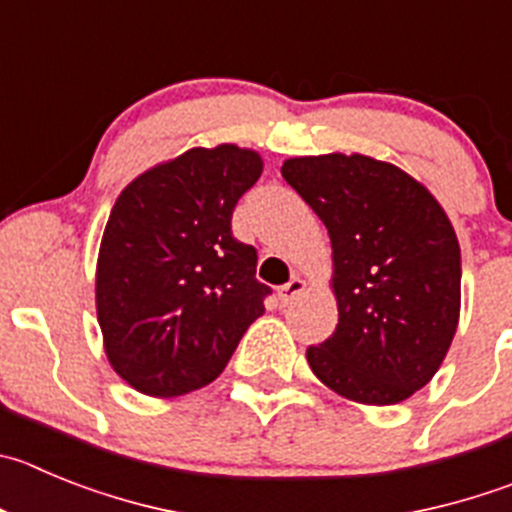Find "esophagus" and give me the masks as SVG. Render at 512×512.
Instances as JSON below:
<instances>
[{
	"label": "esophagus",
	"instance_id": "obj_1",
	"mask_svg": "<svg viewBox=\"0 0 512 512\" xmlns=\"http://www.w3.org/2000/svg\"><path fill=\"white\" fill-rule=\"evenodd\" d=\"M305 290H308V283H305L303 278H293V280H290V283H285L283 288L278 290V298H280V303H283V305L293 303V300L298 298V295H303Z\"/></svg>",
	"mask_w": 512,
	"mask_h": 512
}]
</instances>
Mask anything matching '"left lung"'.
Returning a JSON list of instances; mask_svg holds the SVG:
<instances>
[{"instance_id":"1","label":"left lung","mask_w":512,"mask_h":512,"mask_svg":"<svg viewBox=\"0 0 512 512\" xmlns=\"http://www.w3.org/2000/svg\"><path fill=\"white\" fill-rule=\"evenodd\" d=\"M283 176L326 224L338 326L308 348L343 399L389 407L432 381L460 323V242L432 191L364 154L285 159Z\"/></svg>"}]
</instances>
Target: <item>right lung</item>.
I'll use <instances>...</instances> for the list:
<instances>
[{
  "label": "right lung",
  "instance_id": "right-lung-1",
  "mask_svg": "<svg viewBox=\"0 0 512 512\" xmlns=\"http://www.w3.org/2000/svg\"><path fill=\"white\" fill-rule=\"evenodd\" d=\"M262 156L219 143L138 174L111 209L95 267L105 356L156 399L212 384L265 313L257 252L232 237L234 204Z\"/></svg>",
  "mask_w": 512,
  "mask_h": 512
}]
</instances>
